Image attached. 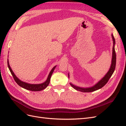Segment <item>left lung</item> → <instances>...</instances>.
I'll return each instance as SVG.
<instances>
[{"mask_svg":"<svg viewBox=\"0 0 126 126\" xmlns=\"http://www.w3.org/2000/svg\"><path fill=\"white\" fill-rule=\"evenodd\" d=\"M112 38L113 40V48H112V60H111V64L110 66V68L109 71L107 72V73L99 81H98L96 85L94 86L89 87V88H82L78 86H76L72 84L71 83H70V85L72 87L76 90L81 91V92L83 93H89V92H93V91H96L97 90L101 88L102 87H104L107 82L108 81L109 79L111 77V76L113 74L114 71H115L116 68V55L115 50V39L114 38L113 35L112 34ZM68 77L69 78V75L68 74Z\"/></svg>","mask_w":126,"mask_h":126,"instance_id":"1","label":"left lung"}]
</instances>
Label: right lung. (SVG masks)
<instances>
[{
	"label": "right lung",
	"instance_id": "right-lung-1",
	"mask_svg": "<svg viewBox=\"0 0 126 126\" xmlns=\"http://www.w3.org/2000/svg\"><path fill=\"white\" fill-rule=\"evenodd\" d=\"M7 63H8V67L9 69L11 72V75H12L13 77L15 80V81H16V82L17 83V84L19 86H20L21 87L23 88H24V89H26L27 90H29L30 91H41L42 90L45 89L48 86V85L49 84V82H50L51 76L53 72H54L55 68L56 67V66H55L51 69V70L50 72V73H49V74L48 76V78H47V80H46V81H45L44 82L42 83H40V84H30V83H26L25 82L21 81L20 79H19L16 77V75H15L14 72L13 71L12 69H11V68L10 67L8 59V60H7Z\"/></svg>",
	"mask_w": 126,
	"mask_h": 126
}]
</instances>
